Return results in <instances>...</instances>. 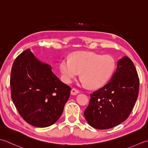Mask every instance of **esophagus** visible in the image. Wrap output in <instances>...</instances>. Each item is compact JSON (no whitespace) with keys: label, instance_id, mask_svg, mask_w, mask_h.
I'll return each instance as SVG.
<instances>
[{"label":"esophagus","instance_id":"obj_1","mask_svg":"<svg viewBox=\"0 0 148 148\" xmlns=\"http://www.w3.org/2000/svg\"><path fill=\"white\" fill-rule=\"evenodd\" d=\"M79 92H80L79 91H78V89H75V88H73V89H71V94L73 95H76L78 94V93H79Z\"/></svg>","mask_w":148,"mask_h":148}]
</instances>
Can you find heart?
Here are the masks:
<instances>
[{
  "mask_svg": "<svg viewBox=\"0 0 148 148\" xmlns=\"http://www.w3.org/2000/svg\"><path fill=\"white\" fill-rule=\"evenodd\" d=\"M59 66L66 82H72L81 72L82 83L96 88L103 86L112 77L116 61L109 55L78 52L72 54L70 59L62 60Z\"/></svg>",
  "mask_w": 148,
  "mask_h": 148,
  "instance_id": "obj_1",
  "label": "heart"
}]
</instances>
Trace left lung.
Listing matches in <instances>:
<instances>
[{"label":"left lung","instance_id":"8db88e82","mask_svg":"<svg viewBox=\"0 0 148 148\" xmlns=\"http://www.w3.org/2000/svg\"><path fill=\"white\" fill-rule=\"evenodd\" d=\"M139 78L133 62L125 56L117 62L112 78L103 87L90 95L84 116L92 127H114L128 118L138 95Z\"/></svg>","mask_w":148,"mask_h":148}]
</instances>
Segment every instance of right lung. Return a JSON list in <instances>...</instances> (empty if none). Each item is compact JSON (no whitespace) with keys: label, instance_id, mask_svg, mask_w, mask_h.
Here are the masks:
<instances>
[{"label":"right lung","instance_id":"obj_1","mask_svg":"<svg viewBox=\"0 0 148 148\" xmlns=\"http://www.w3.org/2000/svg\"><path fill=\"white\" fill-rule=\"evenodd\" d=\"M10 86L12 100L20 115L29 124L40 128L58 120L71 91L51 66L38 61L30 49L14 60Z\"/></svg>","mask_w":148,"mask_h":148}]
</instances>
